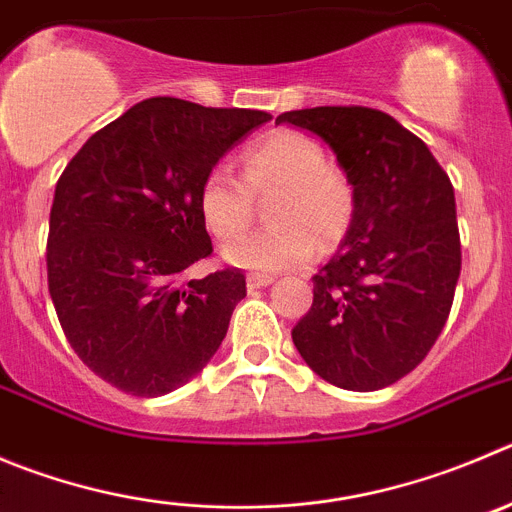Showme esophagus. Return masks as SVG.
<instances>
[{
	"label": "esophagus",
	"instance_id": "34e87169",
	"mask_svg": "<svg viewBox=\"0 0 512 512\" xmlns=\"http://www.w3.org/2000/svg\"><path fill=\"white\" fill-rule=\"evenodd\" d=\"M275 283L272 275H247V288L257 290V288H267V285Z\"/></svg>",
	"mask_w": 512,
	"mask_h": 512
}]
</instances>
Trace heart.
<instances>
[{
  "label": "heart",
  "instance_id": "heart-1",
  "mask_svg": "<svg viewBox=\"0 0 512 512\" xmlns=\"http://www.w3.org/2000/svg\"><path fill=\"white\" fill-rule=\"evenodd\" d=\"M275 191L267 207L272 227L224 247V260L240 270L272 275L333 247L353 219V189L328 169L326 148L298 131H275L242 154V179L227 166L207 171L199 186V214L217 240L240 237L252 222L255 199Z\"/></svg>",
  "mask_w": 512,
  "mask_h": 512
}]
</instances>
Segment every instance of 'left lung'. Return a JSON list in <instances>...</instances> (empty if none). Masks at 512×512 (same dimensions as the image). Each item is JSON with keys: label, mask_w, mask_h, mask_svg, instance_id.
I'll use <instances>...</instances> for the list:
<instances>
[{"label": "left lung", "mask_w": 512, "mask_h": 512, "mask_svg": "<svg viewBox=\"0 0 512 512\" xmlns=\"http://www.w3.org/2000/svg\"><path fill=\"white\" fill-rule=\"evenodd\" d=\"M275 123L328 143L353 189V219L313 278L295 348L328 384L384 389L422 364L450 315L462 267L450 176L422 138L374 108L321 105Z\"/></svg>", "instance_id": "8db88e82"}]
</instances>
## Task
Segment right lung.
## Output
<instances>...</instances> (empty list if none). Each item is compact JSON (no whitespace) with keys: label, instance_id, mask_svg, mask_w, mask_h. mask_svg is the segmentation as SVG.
<instances>
[{"label":"right lung","instance_id":"right-lung-1","mask_svg":"<svg viewBox=\"0 0 512 512\" xmlns=\"http://www.w3.org/2000/svg\"><path fill=\"white\" fill-rule=\"evenodd\" d=\"M270 113L148 98L100 128L55 186L47 285L60 326L93 374L133 396L194 379L227 336L245 275L184 283L212 255L199 186Z\"/></svg>","mask_w":512,"mask_h":512}]
</instances>
